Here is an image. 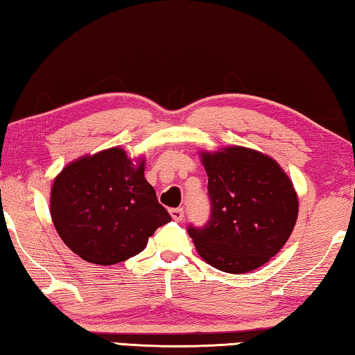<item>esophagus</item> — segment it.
I'll return each instance as SVG.
<instances>
[{"label": "esophagus", "mask_w": 355, "mask_h": 355, "mask_svg": "<svg viewBox=\"0 0 355 355\" xmlns=\"http://www.w3.org/2000/svg\"><path fill=\"white\" fill-rule=\"evenodd\" d=\"M170 214H171V216H173V220H176V221H181V220L184 218V209H181V207L171 209Z\"/></svg>", "instance_id": "esophagus-1"}]
</instances>
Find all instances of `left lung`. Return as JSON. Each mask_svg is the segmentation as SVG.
Segmentation results:
<instances>
[{"label": "left lung", "instance_id": "obj_1", "mask_svg": "<svg viewBox=\"0 0 355 355\" xmlns=\"http://www.w3.org/2000/svg\"><path fill=\"white\" fill-rule=\"evenodd\" d=\"M212 215L189 227L200 257L214 268L243 275L265 265L287 243L300 201L277 162L245 146L201 151Z\"/></svg>", "mask_w": 355, "mask_h": 355}]
</instances>
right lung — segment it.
<instances>
[{
  "label": "right lung",
  "mask_w": 355,
  "mask_h": 355,
  "mask_svg": "<svg viewBox=\"0 0 355 355\" xmlns=\"http://www.w3.org/2000/svg\"><path fill=\"white\" fill-rule=\"evenodd\" d=\"M145 157L123 148L87 154L64 166L49 196L62 241L89 263L115 265L145 250L155 229L171 221L145 178Z\"/></svg>",
  "instance_id": "1"
}]
</instances>
